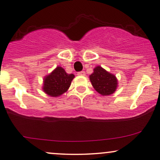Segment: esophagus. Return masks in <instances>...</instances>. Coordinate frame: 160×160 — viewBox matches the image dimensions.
<instances>
[{
  "instance_id": "34e87169",
  "label": "esophagus",
  "mask_w": 160,
  "mask_h": 160,
  "mask_svg": "<svg viewBox=\"0 0 160 160\" xmlns=\"http://www.w3.org/2000/svg\"><path fill=\"white\" fill-rule=\"evenodd\" d=\"M78 75H79V76H85L86 73L85 72H80L78 73Z\"/></svg>"
}]
</instances>
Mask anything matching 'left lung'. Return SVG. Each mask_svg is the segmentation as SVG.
I'll use <instances>...</instances> for the list:
<instances>
[{
  "label": "left lung",
  "mask_w": 160,
  "mask_h": 160,
  "mask_svg": "<svg viewBox=\"0 0 160 160\" xmlns=\"http://www.w3.org/2000/svg\"><path fill=\"white\" fill-rule=\"evenodd\" d=\"M93 71L94 72L89 75V79L95 91L103 96L110 95L116 91L118 83L115 75L99 65L96 66Z\"/></svg>",
  "instance_id": "8db88e82"
}]
</instances>
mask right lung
<instances>
[{
    "label": "right lung",
    "mask_w": 160,
    "mask_h": 160,
    "mask_svg": "<svg viewBox=\"0 0 160 160\" xmlns=\"http://www.w3.org/2000/svg\"><path fill=\"white\" fill-rule=\"evenodd\" d=\"M74 77L73 74H68L65 72L62 67L57 66L44 78L42 90L51 97H59L68 91Z\"/></svg>",
    "instance_id": "add662e5"
}]
</instances>
